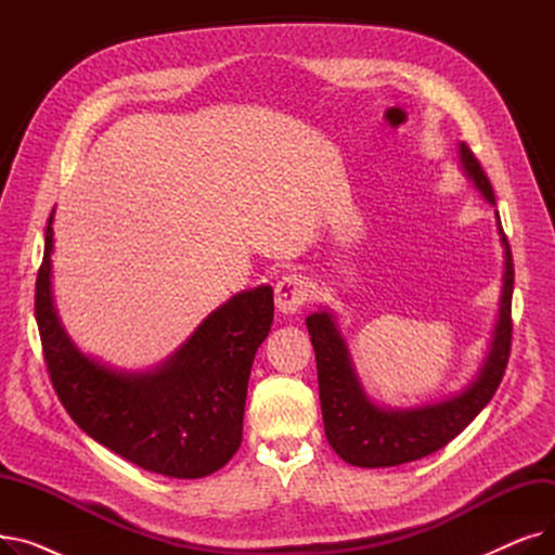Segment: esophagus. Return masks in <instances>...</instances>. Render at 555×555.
Listing matches in <instances>:
<instances>
[{"label":"esophagus","instance_id":"1","mask_svg":"<svg viewBox=\"0 0 555 555\" xmlns=\"http://www.w3.org/2000/svg\"><path fill=\"white\" fill-rule=\"evenodd\" d=\"M310 297V285L301 274H283L274 287L276 308L285 314L297 312Z\"/></svg>","mask_w":555,"mask_h":555}]
</instances>
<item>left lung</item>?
Masks as SVG:
<instances>
[{
	"label": "left lung",
	"mask_w": 555,
	"mask_h": 555,
	"mask_svg": "<svg viewBox=\"0 0 555 555\" xmlns=\"http://www.w3.org/2000/svg\"><path fill=\"white\" fill-rule=\"evenodd\" d=\"M461 162L483 197L494 204L488 175L465 141L461 143ZM498 229L506 251L500 322L494 328L490 356L477 383L459 398L412 412L377 410L375 404L366 400L358 383L351 360H348L346 344L337 333L333 317L328 312H317L306 319L317 358L319 400H322L326 439L346 463L358 465V468H391V465L410 463L441 450L477 418V414L498 391L511 358V304L515 283L513 254L500 222V214Z\"/></svg>",
	"instance_id": "1"
}]
</instances>
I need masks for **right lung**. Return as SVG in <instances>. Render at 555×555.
Wrapping results in <instances>:
<instances>
[{"instance_id":"1","label":"right lung","mask_w":555,"mask_h":555,"mask_svg":"<svg viewBox=\"0 0 555 555\" xmlns=\"http://www.w3.org/2000/svg\"><path fill=\"white\" fill-rule=\"evenodd\" d=\"M53 214L36 279V319L49 380L74 423L139 468L207 477L236 454L251 362L274 319L272 287L218 308L155 373L121 375L78 353L51 304Z\"/></svg>"}]
</instances>
